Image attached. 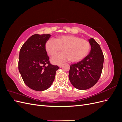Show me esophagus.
<instances>
[{
  "label": "esophagus",
  "mask_w": 122,
  "mask_h": 122,
  "mask_svg": "<svg viewBox=\"0 0 122 122\" xmlns=\"http://www.w3.org/2000/svg\"><path fill=\"white\" fill-rule=\"evenodd\" d=\"M62 65H61V64H60V65H58V67H60V68H61V67H62Z\"/></svg>",
  "instance_id": "34e87169"
}]
</instances>
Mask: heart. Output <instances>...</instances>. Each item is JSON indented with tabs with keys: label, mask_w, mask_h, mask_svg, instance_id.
I'll list each match as a JSON object with an SVG mask.
<instances>
[{
	"label": "heart",
	"mask_w": 122,
	"mask_h": 122,
	"mask_svg": "<svg viewBox=\"0 0 122 122\" xmlns=\"http://www.w3.org/2000/svg\"><path fill=\"white\" fill-rule=\"evenodd\" d=\"M47 54L52 56L63 48L64 52L56 54L51 59L54 64L70 61L73 62L82 61L89 53L90 43L87 40L74 35H61L56 39H50L45 43Z\"/></svg>",
	"instance_id": "obj_1"
}]
</instances>
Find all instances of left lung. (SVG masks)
Segmentation results:
<instances>
[{
	"label": "left lung",
	"mask_w": 122,
	"mask_h": 122,
	"mask_svg": "<svg viewBox=\"0 0 122 122\" xmlns=\"http://www.w3.org/2000/svg\"><path fill=\"white\" fill-rule=\"evenodd\" d=\"M91 52L83 60L70 66L69 78L75 88L87 90L93 86L101 76L104 57L99 44L93 38L89 39Z\"/></svg>",
	"instance_id": "left-lung-1"
}]
</instances>
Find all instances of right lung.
I'll return each mask as SVG.
<instances>
[{"instance_id": "obj_1", "label": "right lung", "mask_w": 122, "mask_h": 122, "mask_svg": "<svg viewBox=\"0 0 122 122\" xmlns=\"http://www.w3.org/2000/svg\"><path fill=\"white\" fill-rule=\"evenodd\" d=\"M50 35L35 34L21 48L18 69L25 84L31 89L43 91L48 88L60 68L51 65L45 45Z\"/></svg>"}]
</instances>
